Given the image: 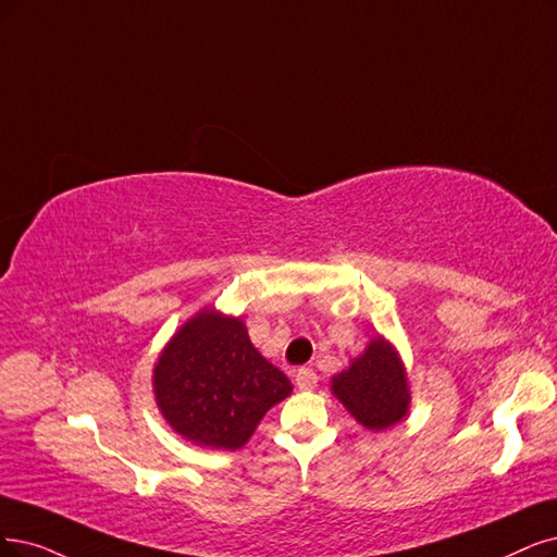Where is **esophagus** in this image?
<instances>
[{
  "label": "esophagus",
  "instance_id": "obj_1",
  "mask_svg": "<svg viewBox=\"0 0 557 557\" xmlns=\"http://www.w3.org/2000/svg\"><path fill=\"white\" fill-rule=\"evenodd\" d=\"M317 383H319V376H317L314 369L300 367L298 372H296V385H298L300 389H314Z\"/></svg>",
  "mask_w": 557,
  "mask_h": 557
}]
</instances>
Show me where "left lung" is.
Returning <instances> with one entry per match:
<instances>
[{"label": "left lung", "mask_w": 557, "mask_h": 557, "mask_svg": "<svg viewBox=\"0 0 557 557\" xmlns=\"http://www.w3.org/2000/svg\"><path fill=\"white\" fill-rule=\"evenodd\" d=\"M331 393L369 431H385L410 410V383L397 346L376 335L331 379Z\"/></svg>", "instance_id": "8db88e82"}]
</instances>
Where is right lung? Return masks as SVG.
<instances>
[{"instance_id":"add662e5","label":"right lung","mask_w":557,"mask_h":557,"mask_svg":"<svg viewBox=\"0 0 557 557\" xmlns=\"http://www.w3.org/2000/svg\"><path fill=\"white\" fill-rule=\"evenodd\" d=\"M292 381L250 342L245 321L201 307L164 344L153 397L174 434L209 449H240Z\"/></svg>"}]
</instances>
